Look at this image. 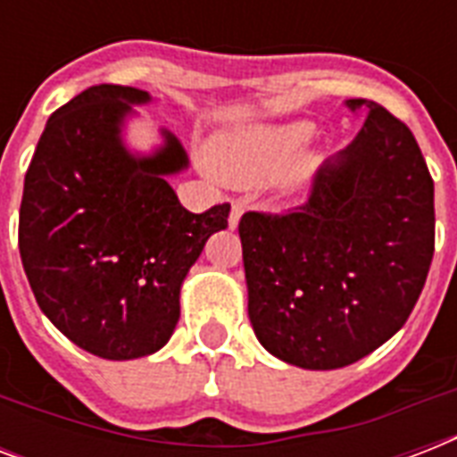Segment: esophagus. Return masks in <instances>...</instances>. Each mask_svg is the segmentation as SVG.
I'll list each match as a JSON object with an SVG mask.
<instances>
[{
  "label": "esophagus",
  "mask_w": 457,
  "mask_h": 457,
  "mask_svg": "<svg viewBox=\"0 0 457 457\" xmlns=\"http://www.w3.org/2000/svg\"><path fill=\"white\" fill-rule=\"evenodd\" d=\"M242 206H239V204H232V208H229V218H228V222H229V228L235 229L237 225H239V220H242Z\"/></svg>",
  "instance_id": "1"
}]
</instances>
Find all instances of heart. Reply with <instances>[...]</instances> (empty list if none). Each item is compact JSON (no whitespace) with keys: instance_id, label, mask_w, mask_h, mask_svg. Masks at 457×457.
<instances>
[{"instance_id":"heart-1","label":"heart","mask_w":457,"mask_h":457,"mask_svg":"<svg viewBox=\"0 0 457 457\" xmlns=\"http://www.w3.org/2000/svg\"><path fill=\"white\" fill-rule=\"evenodd\" d=\"M312 135L315 125L308 120L235 125L215 135L206 163L228 185L251 187L270 178L278 196H296L322 165V154L305 146Z\"/></svg>"}]
</instances>
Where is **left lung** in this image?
<instances>
[{"label": "left lung", "instance_id": "left-lung-1", "mask_svg": "<svg viewBox=\"0 0 457 457\" xmlns=\"http://www.w3.org/2000/svg\"><path fill=\"white\" fill-rule=\"evenodd\" d=\"M365 123L292 213L239 220L249 320L303 370L361 361L405 325L434 256V179L408 125L348 99Z\"/></svg>", "mask_w": 457, "mask_h": 457}]
</instances>
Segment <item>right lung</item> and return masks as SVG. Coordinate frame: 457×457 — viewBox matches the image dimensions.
<instances>
[{
    "mask_svg": "<svg viewBox=\"0 0 457 457\" xmlns=\"http://www.w3.org/2000/svg\"><path fill=\"white\" fill-rule=\"evenodd\" d=\"M152 95L96 85L54 111L25 172L18 249L46 318L106 361L156 353L179 320V289L229 204L189 213L168 175L189 163L161 130L154 154H132L125 120Z\"/></svg>",
    "mask_w": 457,
    "mask_h": 457,
    "instance_id": "right-lung-1",
    "label": "right lung"
}]
</instances>
